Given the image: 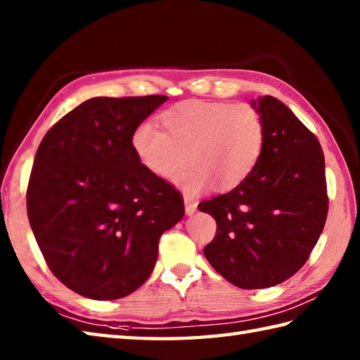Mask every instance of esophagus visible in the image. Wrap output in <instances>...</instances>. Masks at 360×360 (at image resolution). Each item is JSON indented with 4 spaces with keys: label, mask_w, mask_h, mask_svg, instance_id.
Returning a JSON list of instances; mask_svg holds the SVG:
<instances>
[{
    "label": "esophagus",
    "mask_w": 360,
    "mask_h": 360,
    "mask_svg": "<svg viewBox=\"0 0 360 360\" xmlns=\"http://www.w3.org/2000/svg\"><path fill=\"white\" fill-rule=\"evenodd\" d=\"M184 202H186V213L187 215H193V213L196 212V201L193 200V198L190 196H184Z\"/></svg>",
    "instance_id": "esophagus-1"
}]
</instances>
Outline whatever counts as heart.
I'll use <instances>...</instances> for the list:
<instances>
[{"label":"heart","instance_id":"b5f03b06","mask_svg":"<svg viewBox=\"0 0 360 360\" xmlns=\"http://www.w3.org/2000/svg\"><path fill=\"white\" fill-rule=\"evenodd\" d=\"M162 131L141 124L131 136L139 162L159 179H174L188 196L215 186L236 188L254 173L266 145L264 120L248 103L187 101L159 117Z\"/></svg>","mask_w":360,"mask_h":360}]
</instances>
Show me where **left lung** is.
<instances>
[{"label": "left lung", "mask_w": 360, "mask_h": 360, "mask_svg": "<svg viewBox=\"0 0 360 360\" xmlns=\"http://www.w3.org/2000/svg\"><path fill=\"white\" fill-rule=\"evenodd\" d=\"M257 111L264 120L266 145L254 173L229 193L198 205L217 219L205 258L243 289L271 288L292 277L317 244L330 202L316 134L272 96L259 98Z\"/></svg>", "instance_id": "obj_1"}]
</instances>
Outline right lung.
Wrapping results in <instances>:
<instances>
[{"label":"right lung","instance_id":"right-lung-1","mask_svg":"<svg viewBox=\"0 0 360 360\" xmlns=\"http://www.w3.org/2000/svg\"><path fill=\"white\" fill-rule=\"evenodd\" d=\"M167 96L94 97L51 127L26 192L30 227L51 272L83 297L116 300L142 286L159 238L184 200L143 168L134 129Z\"/></svg>","mask_w":360,"mask_h":360}]
</instances>
